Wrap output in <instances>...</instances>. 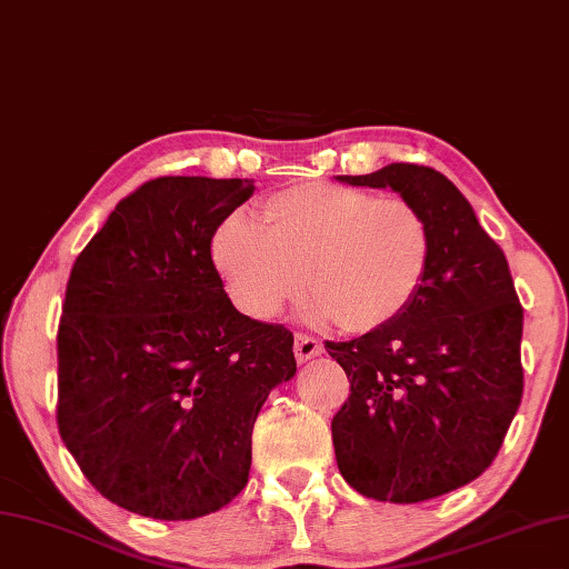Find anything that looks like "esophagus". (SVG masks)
<instances>
[{
    "label": "esophagus",
    "instance_id": "esophagus-1",
    "mask_svg": "<svg viewBox=\"0 0 569 569\" xmlns=\"http://www.w3.org/2000/svg\"><path fill=\"white\" fill-rule=\"evenodd\" d=\"M321 351H323V345L317 337H311V333H296L293 355H296V359H299V362H309V359L319 357Z\"/></svg>",
    "mask_w": 569,
    "mask_h": 569
}]
</instances>
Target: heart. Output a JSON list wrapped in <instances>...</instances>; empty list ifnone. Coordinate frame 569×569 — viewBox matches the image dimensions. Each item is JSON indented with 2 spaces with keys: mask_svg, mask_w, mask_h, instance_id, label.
I'll list each match as a JSON object with an SVG mask.
<instances>
[{
  "mask_svg": "<svg viewBox=\"0 0 569 569\" xmlns=\"http://www.w3.org/2000/svg\"><path fill=\"white\" fill-rule=\"evenodd\" d=\"M263 224L230 214L212 238L214 266L248 317L270 319L303 288L313 319L380 329L428 281L432 232L415 202L327 182L286 187L263 202Z\"/></svg>",
  "mask_w": 569,
  "mask_h": 569,
  "instance_id": "heart-1",
  "label": "heart"
}]
</instances>
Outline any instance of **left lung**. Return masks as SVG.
Returning <instances> with one entry per match:
<instances>
[{
    "label": "left lung",
    "instance_id": "8db88e82",
    "mask_svg": "<svg viewBox=\"0 0 569 569\" xmlns=\"http://www.w3.org/2000/svg\"><path fill=\"white\" fill-rule=\"evenodd\" d=\"M355 187H392L426 214L432 266L408 311L327 341L349 398L331 420L345 481L377 501L415 503L471 483L493 463L525 392L521 309L503 250L440 171L387 164Z\"/></svg>",
    "mask_w": 569,
    "mask_h": 569
}]
</instances>
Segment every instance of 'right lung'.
I'll list each match as a JSON object with an SVG mask.
<instances>
[{
    "label": "right lung",
    "mask_w": 569,
    "mask_h": 569,
    "mask_svg": "<svg viewBox=\"0 0 569 569\" xmlns=\"http://www.w3.org/2000/svg\"><path fill=\"white\" fill-rule=\"evenodd\" d=\"M252 179L157 177L116 204L70 270L58 430L108 501L184 521L246 489L252 426L296 375L293 333L230 303L212 260Z\"/></svg>",
    "instance_id": "1"
}]
</instances>
